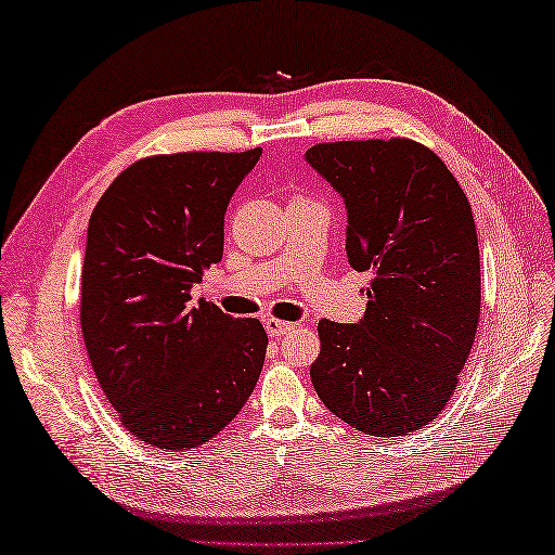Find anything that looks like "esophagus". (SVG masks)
I'll return each instance as SVG.
<instances>
[{"label":"esophagus","mask_w":555,"mask_h":555,"mask_svg":"<svg viewBox=\"0 0 555 555\" xmlns=\"http://www.w3.org/2000/svg\"><path fill=\"white\" fill-rule=\"evenodd\" d=\"M264 328H267L269 336H284V334L291 332V328H296V324L284 322V320H276V317H267Z\"/></svg>","instance_id":"obj_1"}]
</instances>
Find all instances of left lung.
Masks as SVG:
<instances>
[{"instance_id": "8db88e82", "label": "left lung", "mask_w": 555, "mask_h": 555, "mask_svg": "<svg viewBox=\"0 0 555 555\" xmlns=\"http://www.w3.org/2000/svg\"><path fill=\"white\" fill-rule=\"evenodd\" d=\"M305 159L344 195L348 262L370 274L358 324L317 326L314 391L358 431H417L448 405L475 344L473 207L441 157L410 138L320 143Z\"/></svg>"}]
</instances>
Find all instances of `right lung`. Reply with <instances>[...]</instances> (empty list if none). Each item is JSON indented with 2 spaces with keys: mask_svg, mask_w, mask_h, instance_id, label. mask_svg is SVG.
<instances>
[{
  "mask_svg": "<svg viewBox=\"0 0 555 555\" xmlns=\"http://www.w3.org/2000/svg\"><path fill=\"white\" fill-rule=\"evenodd\" d=\"M262 150L133 162L92 209L80 276L82 344L128 434L191 451L238 415L267 332L191 288L223 253V211Z\"/></svg>",
  "mask_w": 555,
  "mask_h": 555,
  "instance_id": "right-lung-1",
  "label": "right lung"
}]
</instances>
